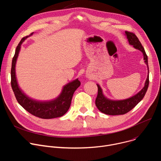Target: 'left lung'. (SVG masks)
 <instances>
[{"label":"left lung","mask_w":161,"mask_h":161,"mask_svg":"<svg viewBox=\"0 0 161 161\" xmlns=\"http://www.w3.org/2000/svg\"><path fill=\"white\" fill-rule=\"evenodd\" d=\"M125 34L129 44L132 45L136 49L140 50L143 53L145 62L148 67V73L145 83V86L142 90L135 96L125 100L112 101L107 99L103 95L102 89L100 86L98 84L97 85L98 88V93L96 99V105L100 111L104 114H109V115H119V114H124L130 111L143 99L149 85V69L148 65V57L146 54L145 49L135 34L129 31H125Z\"/></svg>","instance_id":"8db88e82"}]
</instances>
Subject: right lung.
Returning <instances> with one entry per match:
<instances>
[{"label":"right lung","instance_id":"add662e5","mask_svg":"<svg viewBox=\"0 0 161 161\" xmlns=\"http://www.w3.org/2000/svg\"><path fill=\"white\" fill-rule=\"evenodd\" d=\"M32 33L31 35H32ZM28 36L21 39L16 48L15 54L13 58L11 70V83L13 92L18 103L34 116L43 119H50L63 116L68 111L71 103L72 97L75 90L80 86L78 79L74 80L65 85L60 96L53 101L40 102L29 98L20 89L17 83L15 74V65L16 59L21 48V44Z\"/></svg>","mask_w":161,"mask_h":161}]
</instances>
